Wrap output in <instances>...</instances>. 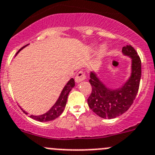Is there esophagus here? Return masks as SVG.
Masks as SVG:
<instances>
[{"mask_svg": "<svg viewBox=\"0 0 155 155\" xmlns=\"http://www.w3.org/2000/svg\"><path fill=\"white\" fill-rule=\"evenodd\" d=\"M86 79V73H84V72H82V71H80V72H79V73L76 74V77H75V81H76V82H82V81L85 80V79Z\"/></svg>", "mask_w": 155, "mask_h": 155, "instance_id": "34e87169", "label": "esophagus"}]
</instances>
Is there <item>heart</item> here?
<instances>
[{
	"label": "heart",
	"mask_w": 155,
	"mask_h": 155,
	"mask_svg": "<svg viewBox=\"0 0 155 155\" xmlns=\"http://www.w3.org/2000/svg\"><path fill=\"white\" fill-rule=\"evenodd\" d=\"M107 53V47H105V45H102L99 47V50H98L97 53V60H101L102 58H103L104 56L106 55Z\"/></svg>",
	"instance_id": "heart-1"
}]
</instances>
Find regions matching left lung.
Returning <instances> with one entry per match:
<instances>
[{
  "instance_id": "left-lung-1",
  "label": "left lung",
  "mask_w": 155,
  "mask_h": 155,
  "mask_svg": "<svg viewBox=\"0 0 155 155\" xmlns=\"http://www.w3.org/2000/svg\"><path fill=\"white\" fill-rule=\"evenodd\" d=\"M122 53L131 58V73L121 87L107 88L95 73H90L92 92L88 98L89 108L99 117L114 118L125 113L136 97L141 76V62L137 52L131 45L122 48Z\"/></svg>"
}]
</instances>
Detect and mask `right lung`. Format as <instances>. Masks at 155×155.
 Here are the masks:
<instances>
[{
	"label": "right lung",
	"mask_w": 155,
	"mask_h": 155,
	"mask_svg": "<svg viewBox=\"0 0 155 155\" xmlns=\"http://www.w3.org/2000/svg\"><path fill=\"white\" fill-rule=\"evenodd\" d=\"M27 44L26 46L23 47L22 48L18 50V52L17 53H19V52L21 51L23 48H24L25 47H27ZM75 86V81L74 79L72 78L69 82H67L66 84V86H64L63 89L62 90L61 94H60V97L59 99H57V101L56 102V103L53 105V106L50 108V110L48 111L47 112H46L45 114H43L41 115H30V118H32L33 119L37 120L38 121H41V122H44V121H52V120L56 119V118L60 116L62 113H63V110H64L65 107H66V102H67V98H68V95H69V92L71 91V89H73ZM23 110V109H22ZM23 112L27 115V112H26L25 111L23 110Z\"/></svg>",
	"instance_id": "1"
}]
</instances>
